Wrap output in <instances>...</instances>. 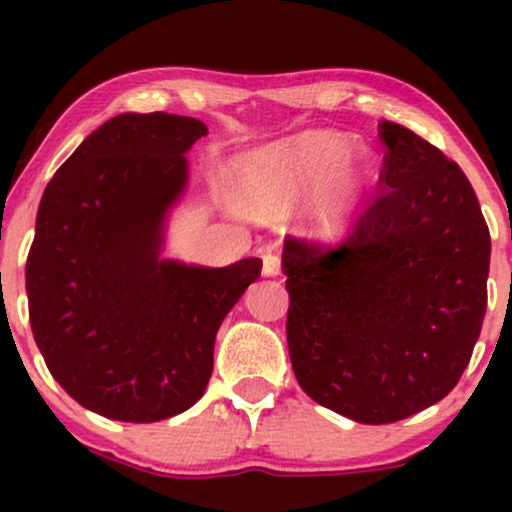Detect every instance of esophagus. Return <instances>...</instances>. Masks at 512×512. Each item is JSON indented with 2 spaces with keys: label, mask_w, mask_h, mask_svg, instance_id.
<instances>
[{
  "label": "esophagus",
  "mask_w": 512,
  "mask_h": 512,
  "mask_svg": "<svg viewBox=\"0 0 512 512\" xmlns=\"http://www.w3.org/2000/svg\"><path fill=\"white\" fill-rule=\"evenodd\" d=\"M281 272V257L276 255V252L272 248L264 250L262 255V274L264 276H276Z\"/></svg>",
  "instance_id": "obj_1"
}]
</instances>
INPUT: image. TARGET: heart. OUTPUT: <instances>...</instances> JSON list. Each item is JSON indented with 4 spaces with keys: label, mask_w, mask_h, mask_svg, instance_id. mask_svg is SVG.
Instances as JSON below:
<instances>
[{
    "label": "heart",
    "mask_w": 512,
    "mask_h": 512,
    "mask_svg": "<svg viewBox=\"0 0 512 512\" xmlns=\"http://www.w3.org/2000/svg\"><path fill=\"white\" fill-rule=\"evenodd\" d=\"M351 151L354 144L346 137L320 132L252 158V211L286 214L317 191L310 209L313 231L320 238L346 236L373 182V166L366 158H349Z\"/></svg>",
    "instance_id": "obj_1"
}]
</instances>
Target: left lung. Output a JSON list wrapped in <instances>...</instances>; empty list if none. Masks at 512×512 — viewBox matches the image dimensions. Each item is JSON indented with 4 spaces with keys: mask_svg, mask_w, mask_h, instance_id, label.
Returning <instances> with one entry per match:
<instances>
[{
    "mask_svg": "<svg viewBox=\"0 0 512 512\" xmlns=\"http://www.w3.org/2000/svg\"><path fill=\"white\" fill-rule=\"evenodd\" d=\"M383 195L337 248L286 238V342L298 385L358 424H392L443 399L486 313L491 236L455 161L380 122Z\"/></svg>",
    "mask_w": 512,
    "mask_h": 512,
    "instance_id": "8db88e82",
    "label": "left lung"
}]
</instances>
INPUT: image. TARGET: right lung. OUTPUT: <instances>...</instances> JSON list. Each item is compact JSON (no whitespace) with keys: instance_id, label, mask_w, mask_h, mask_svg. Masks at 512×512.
I'll return each mask as SVG.
<instances>
[{"instance_id":"add662e5","label":"right lung","mask_w":512,"mask_h":512,"mask_svg":"<svg viewBox=\"0 0 512 512\" xmlns=\"http://www.w3.org/2000/svg\"><path fill=\"white\" fill-rule=\"evenodd\" d=\"M207 125L122 113L91 132L45 187L26 262L31 330L52 378L81 407L151 424L207 390L223 317L262 260H163L187 190L185 154Z\"/></svg>"}]
</instances>
